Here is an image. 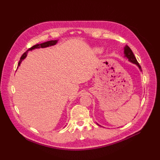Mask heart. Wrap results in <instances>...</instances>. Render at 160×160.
I'll list each match as a JSON object with an SVG mask.
<instances>
[{
	"mask_svg": "<svg viewBox=\"0 0 160 160\" xmlns=\"http://www.w3.org/2000/svg\"><path fill=\"white\" fill-rule=\"evenodd\" d=\"M94 50L95 52H101V49H99V48H95Z\"/></svg>",
	"mask_w": 160,
	"mask_h": 160,
	"instance_id": "b5f03b06",
	"label": "heart"
}]
</instances>
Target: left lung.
<instances>
[{"label":"left lung","mask_w":160,"mask_h":160,"mask_svg":"<svg viewBox=\"0 0 160 160\" xmlns=\"http://www.w3.org/2000/svg\"><path fill=\"white\" fill-rule=\"evenodd\" d=\"M124 55H125V57L128 58L129 61H130L131 62H133V64L136 65L139 67V69H140V71H142V68H141V66L139 65V62H138L136 58H135V57L134 54L133 53L132 49H131L128 45H126V46L124 47Z\"/></svg>","instance_id":"obj_1"}]
</instances>
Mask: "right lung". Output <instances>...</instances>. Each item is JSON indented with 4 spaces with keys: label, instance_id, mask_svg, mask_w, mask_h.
<instances>
[{
    "label": "right lung",
    "instance_id": "obj_1",
    "mask_svg": "<svg viewBox=\"0 0 160 160\" xmlns=\"http://www.w3.org/2000/svg\"><path fill=\"white\" fill-rule=\"evenodd\" d=\"M57 42H58V40H54V41L52 40V41H47V42H45L41 43V44H37L35 45L32 46V47L30 48V49H28L25 52L23 53L21 57L20 61H19V62H18V65L20 66V64H21V62H22V61L24 59H25L27 55V53H28V51H32V50L35 49H39V48H45V47H51V46L56 45Z\"/></svg>",
    "mask_w": 160,
    "mask_h": 160
}]
</instances>
